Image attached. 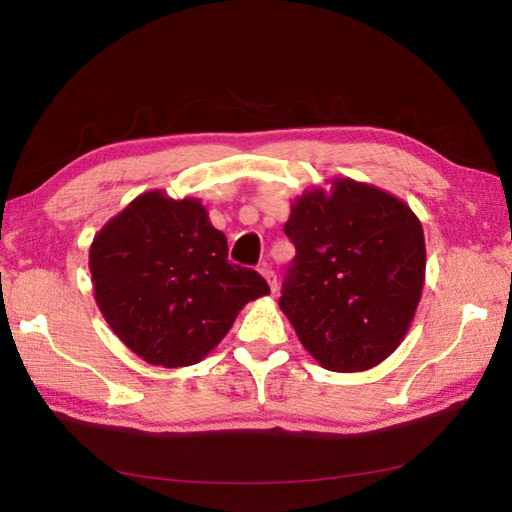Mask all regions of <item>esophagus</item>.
<instances>
[{
  "mask_svg": "<svg viewBox=\"0 0 512 512\" xmlns=\"http://www.w3.org/2000/svg\"><path fill=\"white\" fill-rule=\"evenodd\" d=\"M260 276H263V278L267 280V285H269V289H271V291H276V289H278L276 274H274V271H271V267H269V265H263V267H260Z\"/></svg>",
  "mask_w": 512,
  "mask_h": 512,
  "instance_id": "esophagus-1",
  "label": "esophagus"
}]
</instances>
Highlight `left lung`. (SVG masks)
Returning <instances> with one entry per match:
<instances>
[{"label": "left lung", "instance_id": "8db88e82", "mask_svg": "<svg viewBox=\"0 0 512 512\" xmlns=\"http://www.w3.org/2000/svg\"><path fill=\"white\" fill-rule=\"evenodd\" d=\"M295 260L280 311L322 368L379 366L410 331L425 285V234L392 192L335 177L291 201Z\"/></svg>", "mask_w": 512, "mask_h": 512}]
</instances>
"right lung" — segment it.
<instances>
[{
    "label": "right lung",
    "mask_w": 512,
    "mask_h": 512,
    "mask_svg": "<svg viewBox=\"0 0 512 512\" xmlns=\"http://www.w3.org/2000/svg\"><path fill=\"white\" fill-rule=\"evenodd\" d=\"M94 298L120 342L151 366L184 368L221 344L236 315L269 293L254 269L227 263V238L201 199L149 190L89 245Z\"/></svg>",
    "instance_id": "right-lung-1"
}]
</instances>
